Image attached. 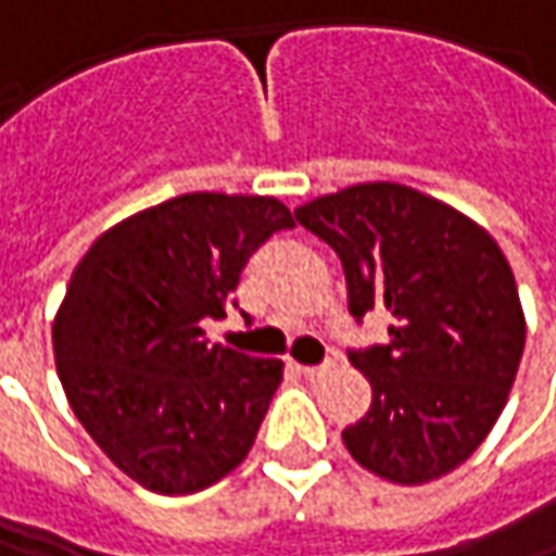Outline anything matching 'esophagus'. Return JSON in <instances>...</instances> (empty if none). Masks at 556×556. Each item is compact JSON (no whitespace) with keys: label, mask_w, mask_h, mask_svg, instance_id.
I'll return each instance as SVG.
<instances>
[{"label":"esophagus","mask_w":556,"mask_h":556,"mask_svg":"<svg viewBox=\"0 0 556 556\" xmlns=\"http://www.w3.org/2000/svg\"><path fill=\"white\" fill-rule=\"evenodd\" d=\"M334 368H338V362H334V358H326L323 365H301V374H304L307 380H323V377H328Z\"/></svg>","instance_id":"34e87169"}]
</instances>
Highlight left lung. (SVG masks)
Wrapping results in <instances>:
<instances>
[{"mask_svg": "<svg viewBox=\"0 0 556 556\" xmlns=\"http://www.w3.org/2000/svg\"><path fill=\"white\" fill-rule=\"evenodd\" d=\"M338 252L350 313L383 307L387 346L350 353L371 407L343 429L358 466L429 484L463 466L500 420L527 323L511 264L478 222L395 182H365L298 206Z\"/></svg>", "mask_w": 556, "mask_h": 556, "instance_id": "1", "label": "left lung"}]
</instances>
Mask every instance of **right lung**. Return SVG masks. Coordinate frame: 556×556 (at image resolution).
Listing matches in <instances>:
<instances>
[{"label": "right lung", "instance_id": "add662e5", "mask_svg": "<svg viewBox=\"0 0 556 556\" xmlns=\"http://www.w3.org/2000/svg\"><path fill=\"white\" fill-rule=\"evenodd\" d=\"M294 228L286 203L194 191L97 237L54 316L75 417L136 484L198 493L247 459L282 380L279 358L206 341L249 255Z\"/></svg>", "mask_w": 556, "mask_h": 556}]
</instances>
